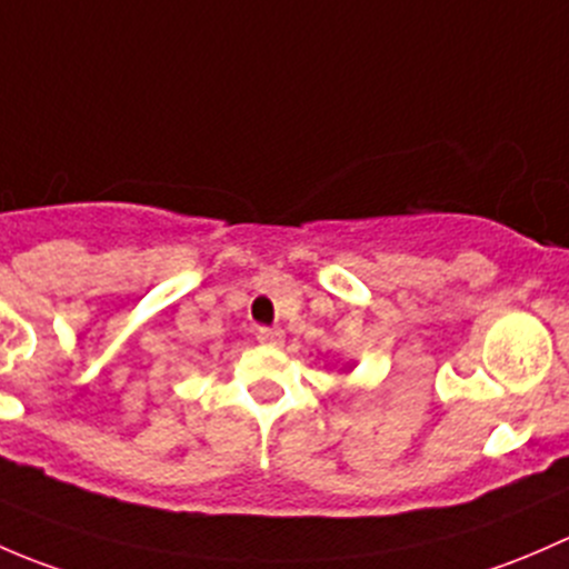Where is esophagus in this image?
<instances>
[{
	"label": "esophagus",
	"mask_w": 569,
	"mask_h": 569,
	"mask_svg": "<svg viewBox=\"0 0 569 569\" xmlns=\"http://www.w3.org/2000/svg\"><path fill=\"white\" fill-rule=\"evenodd\" d=\"M257 342L262 345H282L284 342V331L282 328H257Z\"/></svg>",
	"instance_id": "esophagus-1"
}]
</instances>
